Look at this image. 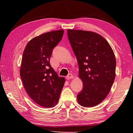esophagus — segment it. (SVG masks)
Instances as JSON below:
<instances>
[{"label": "esophagus", "mask_w": 133, "mask_h": 133, "mask_svg": "<svg viewBox=\"0 0 133 133\" xmlns=\"http://www.w3.org/2000/svg\"><path fill=\"white\" fill-rule=\"evenodd\" d=\"M73 78V75L71 74H69L66 77V79L67 80H69L70 79H71Z\"/></svg>", "instance_id": "obj_1"}]
</instances>
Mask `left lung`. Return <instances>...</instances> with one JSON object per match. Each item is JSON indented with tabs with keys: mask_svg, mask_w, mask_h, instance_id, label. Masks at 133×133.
Instances as JSON below:
<instances>
[{
	"mask_svg": "<svg viewBox=\"0 0 133 133\" xmlns=\"http://www.w3.org/2000/svg\"><path fill=\"white\" fill-rule=\"evenodd\" d=\"M69 42L79 65L83 89L77 95L82 106L98 105L106 98L115 77L116 60L105 39L88 31L67 30Z\"/></svg>",
	"mask_w": 133,
	"mask_h": 133,
	"instance_id": "obj_1",
	"label": "left lung"
}]
</instances>
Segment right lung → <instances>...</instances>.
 <instances>
[{
    "instance_id": "obj_1",
    "label": "right lung",
    "mask_w": 133,
    "mask_h": 133,
    "mask_svg": "<svg viewBox=\"0 0 133 133\" xmlns=\"http://www.w3.org/2000/svg\"><path fill=\"white\" fill-rule=\"evenodd\" d=\"M63 33L59 30L36 36L27 44L23 54L20 75L24 89L35 102L44 107L57 104L65 82L50 63L52 50Z\"/></svg>"
}]
</instances>
